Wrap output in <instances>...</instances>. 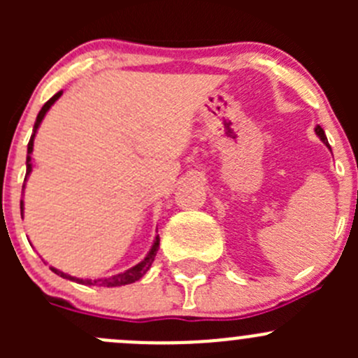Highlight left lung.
<instances>
[{
    "instance_id": "left-lung-1",
    "label": "left lung",
    "mask_w": 358,
    "mask_h": 358,
    "mask_svg": "<svg viewBox=\"0 0 358 358\" xmlns=\"http://www.w3.org/2000/svg\"><path fill=\"white\" fill-rule=\"evenodd\" d=\"M315 133H317V135L320 136V140H322V142L326 143V145H329V143H327V138H326V133H324V129L320 128V126H317V128H315Z\"/></svg>"
}]
</instances>
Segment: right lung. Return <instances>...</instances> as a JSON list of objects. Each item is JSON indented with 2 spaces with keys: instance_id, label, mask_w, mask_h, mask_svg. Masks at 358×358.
<instances>
[{
  "instance_id": "1",
  "label": "right lung",
  "mask_w": 358,
  "mask_h": 358,
  "mask_svg": "<svg viewBox=\"0 0 358 358\" xmlns=\"http://www.w3.org/2000/svg\"><path fill=\"white\" fill-rule=\"evenodd\" d=\"M60 95H62V92L55 93V95H53L52 99H50L48 102H46L45 106L41 107V110H39L38 117H36V122H34V129H32V136H31V140H29V145H27V154H31V152H32V145H34V135H36V129H38V126L41 124L43 117H45V114H46V112H48L50 107H52L53 103H55L57 100L60 99ZM29 161H31V157L27 156V175H29V173H31V169H32V168H31V162H29ZM22 211H24V202H20V213H22ZM157 249H159V236L156 237V241H154V246H152V249H150V251H149V255L145 256V259H143V262H140L138 265H135V266H133V268L126 270V272H122V273H117V275H112V277H109V279H96V280H92V279H76V277H71V275H67V273L60 272V270L53 268V266H50V268H52V272H55L57 275L64 277V279H71V280H76V282H79V284H85V286H103V287L126 286V284H131V282H135V280L142 279V277L145 275V273H147V270H149V268H150V265H152L154 258H156V255H157Z\"/></svg>"
}]
</instances>
